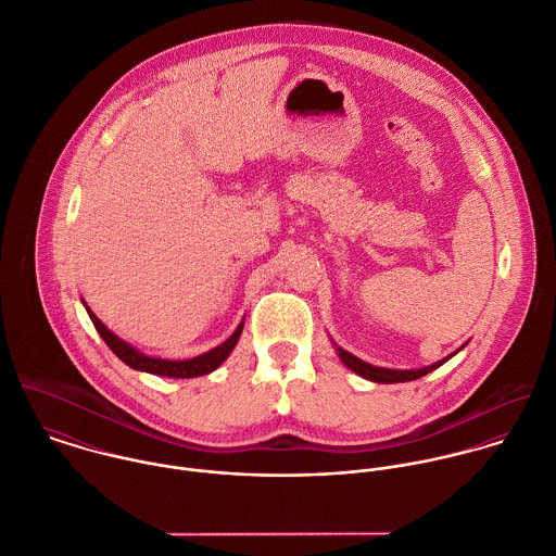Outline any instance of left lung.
Segmentation results:
<instances>
[{
	"label": "left lung",
	"instance_id": "8db88e82",
	"mask_svg": "<svg viewBox=\"0 0 556 556\" xmlns=\"http://www.w3.org/2000/svg\"><path fill=\"white\" fill-rule=\"evenodd\" d=\"M466 344H468V342H466ZM466 344H464V346H466ZM333 346H336V353H338V357L342 359V364H344L346 368H351L355 375H359V377H364V379H368V381H372V383H405V381H416V379H420V377L433 372V370L440 368L442 364H446L451 357H455V355L464 349V346H462V349H457L453 355H448V357H444V359H440V362H435V364H431V366H425V368H416V370H394V368L372 366V364H368V362L355 357L353 353L344 351V349L338 346L336 342H333Z\"/></svg>",
	"mask_w": 556,
	"mask_h": 556
}]
</instances>
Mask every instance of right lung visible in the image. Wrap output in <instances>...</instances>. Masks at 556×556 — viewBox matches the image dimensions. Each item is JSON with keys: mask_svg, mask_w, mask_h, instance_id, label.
<instances>
[{"mask_svg": "<svg viewBox=\"0 0 556 556\" xmlns=\"http://www.w3.org/2000/svg\"><path fill=\"white\" fill-rule=\"evenodd\" d=\"M81 305L86 307L97 333L103 338V342L110 346V351L123 362L127 364L129 368L138 370V372H149V375H155V377H170V379H192V377H203V375H210L214 372L227 357L229 353L236 349L240 336H242V327H244V320L236 327V331L218 346H214L212 351L203 353V355H197L192 359H164V357H151V355H144L142 351L134 349L131 344H127L125 340H121L116 333H112L94 314L92 309L86 305V301L81 299Z\"/></svg>", "mask_w": 556, "mask_h": 556, "instance_id": "right-lung-1", "label": "right lung"}]
</instances>
